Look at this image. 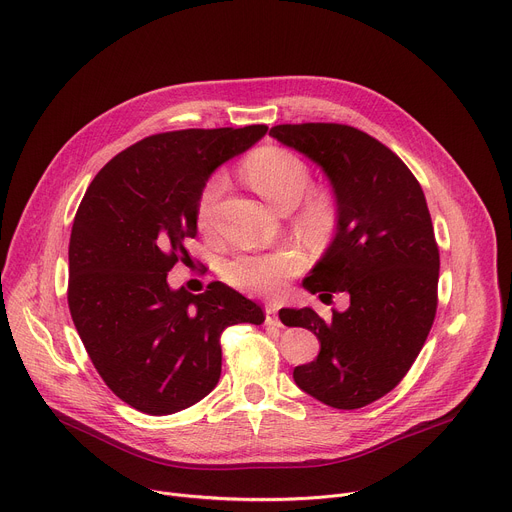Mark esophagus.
<instances>
[{"label":"esophagus","instance_id":"esophagus-1","mask_svg":"<svg viewBox=\"0 0 512 512\" xmlns=\"http://www.w3.org/2000/svg\"><path fill=\"white\" fill-rule=\"evenodd\" d=\"M264 315H266V325H278L280 327V319H278V309L274 305H266L264 307Z\"/></svg>","mask_w":512,"mask_h":512}]
</instances>
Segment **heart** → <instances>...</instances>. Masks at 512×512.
<instances>
[{
	"mask_svg": "<svg viewBox=\"0 0 512 512\" xmlns=\"http://www.w3.org/2000/svg\"><path fill=\"white\" fill-rule=\"evenodd\" d=\"M244 175L248 183L276 209L297 207L295 221L299 230L313 238L331 234L339 219L335 195L329 189H309L311 168L293 150L282 146H264L248 156L244 162ZM227 187L223 173L211 175L197 201V221L209 227L213 221L215 205ZM305 266V254L299 246L287 244L268 252H240L223 266L225 280L236 289L274 295L282 285L297 276Z\"/></svg>",
	"mask_w": 512,
	"mask_h": 512,
	"instance_id": "heart-1",
	"label": "heart"
}]
</instances>
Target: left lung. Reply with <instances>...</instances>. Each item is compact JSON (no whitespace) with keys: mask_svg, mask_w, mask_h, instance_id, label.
<instances>
[{"mask_svg":"<svg viewBox=\"0 0 512 512\" xmlns=\"http://www.w3.org/2000/svg\"><path fill=\"white\" fill-rule=\"evenodd\" d=\"M270 136L323 168L339 207L337 234L303 287L350 295L329 321L311 307L280 309L282 323L321 342L293 378L333 409H362L405 378L435 319L439 248L423 189L399 156L358 128L280 124Z\"/></svg>","mask_w":512,"mask_h":512,"instance_id":"left-lung-1","label":"left lung"}]
</instances>
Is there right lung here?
Masks as SVG:
<instances>
[{
  "instance_id": "right-lung-1",
  "label": "right lung",
  "mask_w": 512,
  "mask_h": 512,
  "mask_svg": "<svg viewBox=\"0 0 512 512\" xmlns=\"http://www.w3.org/2000/svg\"><path fill=\"white\" fill-rule=\"evenodd\" d=\"M246 128L148 136L91 181L69 242V309L111 392L146 415H173L207 396L221 374V333L264 321L260 305L223 282L191 295L166 274L191 260L197 201L213 170L266 134Z\"/></svg>"
}]
</instances>
